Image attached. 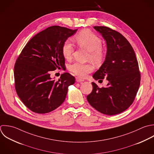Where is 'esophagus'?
Returning a JSON list of instances; mask_svg holds the SVG:
<instances>
[{"mask_svg":"<svg viewBox=\"0 0 154 154\" xmlns=\"http://www.w3.org/2000/svg\"><path fill=\"white\" fill-rule=\"evenodd\" d=\"M75 80H76V82H84V80H83V79H81V78H80V77H75Z\"/></svg>","mask_w":154,"mask_h":154,"instance_id":"esophagus-1","label":"esophagus"}]
</instances>
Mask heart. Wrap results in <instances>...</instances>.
<instances>
[{"label": "heart", "mask_w": 154, "mask_h": 154, "mask_svg": "<svg viewBox=\"0 0 154 154\" xmlns=\"http://www.w3.org/2000/svg\"><path fill=\"white\" fill-rule=\"evenodd\" d=\"M77 44L88 51V59L95 64H99L104 59L105 53L102 46V41L95 33L88 29L80 32L75 36ZM74 51L73 45L69 40L66 41L62 48L63 57L68 60L71 59ZM92 66L89 63L75 62L69 66L70 71L80 77H85L92 70Z\"/></svg>", "instance_id": "1"}]
</instances>
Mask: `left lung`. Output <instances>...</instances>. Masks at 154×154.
Wrapping results in <instances>:
<instances>
[{
	"label": "left lung",
	"mask_w": 154,
	"mask_h": 154,
	"mask_svg": "<svg viewBox=\"0 0 154 154\" xmlns=\"http://www.w3.org/2000/svg\"><path fill=\"white\" fill-rule=\"evenodd\" d=\"M107 44L104 63L93 75L95 80L106 78V87L100 88L92 83L93 90L87 96L92 107L107 115L127 110L133 103L140 83V73L135 52L119 32L106 26H94Z\"/></svg>",
	"instance_id": "obj_1"
}]
</instances>
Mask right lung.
<instances>
[{
    "instance_id": "1",
    "label": "right lung",
    "mask_w": 154,
    "mask_h": 154,
    "mask_svg": "<svg viewBox=\"0 0 154 154\" xmlns=\"http://www.w3.org/2000/svg\"><path fill=\"white\" fill-rule=\"evenodd\" d=\"M77 29L50 26L35 35L25 45L14 66L15 88L23 104L31 111L49 113L65 101L75 78L68 72L56 81L51 71L65 66L63 43Z\"/></svg>"
}]
</instances>
